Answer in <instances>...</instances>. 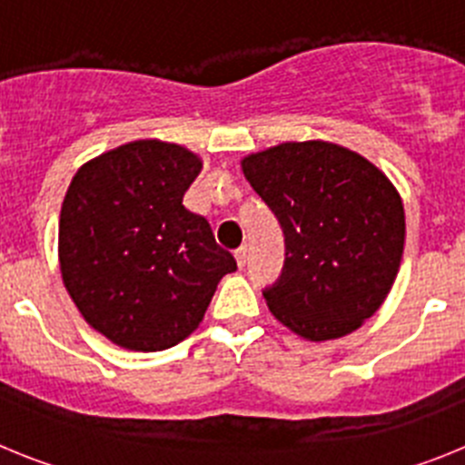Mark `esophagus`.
Masks as SVG:
<instances>
[{"instance_id": "esophagus-1", "label": "esophagus", "mask_w": 465, "mask_h": 465, "mask_svg": "<svg viewBox=\"0 0 465 465\" xmlns=\"http://www.w3.org/2000/svg\"><path fill=\"white\" fill-rule=\"evenodd\" d=\"M235 261H237V265H240V268H244V265H246V246H240V249H237Z\"/></svg>"}]
</instances>
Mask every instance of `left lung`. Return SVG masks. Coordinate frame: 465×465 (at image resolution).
<instances>
[{
	"label": "left lung",
	"instance_id": "1",
	"mask_svg": "<svg viewBox=\"0 0 465 465\" xmlns=\"http://www.w3.org/2000/svg\"><path fill=\"white\" fill-rule=\"evenodd\" d=\"M242 172L286 237L282 277L262 293L274 319L312 342L359 331L402 261L405 209L389 176L322 139L244 155Z\"/></svg>",
	"mask_w": 465,
	"mask_h": 465
}]
</instances>
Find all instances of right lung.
<instances>
[{
  "label": "right lung",
  "instance_id": "obj_1",
  "mask_svg": "<svg viewBox=\"0 0 465 465\" xmlns=\"http://www.w3.org/2000/svg\"><path fill=\"white\" fill-rule=\"evenodd\" d=\"M203 170L186 146L137 139L76 170L60 209V274L85 322L130 351L186 340L207 312L232 253L207 219L183 207Z\"/></svg>",
  "mask_w": 465,
  "mask_h": 465
}]
</instances>
